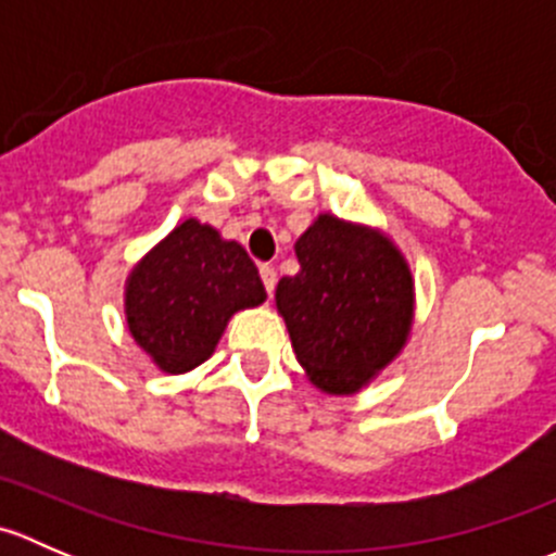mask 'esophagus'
Here are the masks:
<instances>
[{
  "mask_svg": "<svg viewBox=\"0 0 556 556\" xmlns=\"http://www.w3.org/2000/svg\"><path fill=\"white\" fill-rule=\"evenodd\" d=\"M261 279H263V288H266V293L271 295L274 288H277V271H274V266H261Z\"/></svg>",
  "mask_w": 556,
  "mask_h": 556,
  "instance_id": "esophagus-1",
  "label": "esophagus"
}]
</instances>
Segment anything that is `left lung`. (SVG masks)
Returning a JSON list of instances; mask_svg holds the SVG:
<instances>
[{
	"mask_svg": "<svg viewBox=\"0 0 556 556\" xmlns=\"http://www.w3.org/2000/svg\"><path fill=\"white\" fill-rule=\"evenodd\" d=\"M301 271L277 285V309L319 390H361L401 352L412 328L414 282L382 233L333 215L295 242Z\"/></svg>",
	"mask_w": 556,
	"mask_h": 556,
	"instance_id": "obj_1",
	"label": "left lung"
}]
</instances>
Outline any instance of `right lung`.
I'll use <instances>...</instances> for the list:
<instances>
[{
    "label": "right lung",
    "mask_w": 556,
    "mask_h": 556,
    "mask_svg": "<svg viewBox=\"0 0 556 556\" xmlns=\"http://www.w3.org/2000/svg\"><path fill=\"white\" fill-rule=\"evenodd\" d=\"M263 301L266 288L244 247L185 220L134 268L126 314L161 371L185 374L212 355L233 312Z\"/></svg>",
    "instance_id": "obj_1"
}]
</instances>
